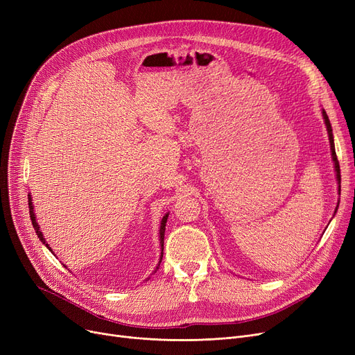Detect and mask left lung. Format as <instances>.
<instances>
[{
    "label": "left lung",
    "mask_w": 355,
    "mask_h": 355,
    "mask_svg": "<svg viewBox=\"0 0 355 355\" xmlns=\"http://www.w3.org/2000/svg\"><path fill=\"white\" fill-rule=\"evenodd\" d=\"M322 116H324V121H325V125H327V130H328V138H329V145H331V153H332V161H334V166H335V173H337V181H338V191H341V173H340V162H338V158H337V154H335V145H334V135H332V128H331V123H329V119H328V115L327 112L322 110ZM338 209V207H337ZM337 209H335V213H337Z\"/></svg>",
    "instance_id": "left-lung-1"
}]
</instances>
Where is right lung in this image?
<instances>
[{"label":"right lung","instance_id":"right-lung-1","mask_svg":"<svg viewBox=\"0 0 355 355\" xmlns=\"http://www.w3.org/2000/svg\"><path fill=\"white\" fill-rule=\"evenodd\" d=\"M28 209H30V218H31V223H33V227H34V230H35V233H37V236H39V239L43 241V243L46 245V248L53 253V250L49 248V245L46 243V240H44V237H43V233L40 232V227H39V223L35 221V214H34V210H33V200H31V196L28 194ZM166 218H168V213L162 217V220H161V227H159V245H161V257H159V262H158V266H157V269L154 270V273L158 270V268H159V263H161V260H162V256H164V233H165V223H166Z\"/></svg>","mask_w":355,"mask_h":355}]
</instances>
